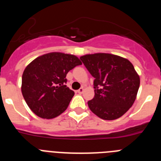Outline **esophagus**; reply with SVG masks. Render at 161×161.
Here are the masks:
<instances>
[{
	"label": "esophagus",
	"mask_w": 161,
	"mask_h": 161,
	"mask_svg": "<svg viewBox=\"0 0 161 161\" xmlns=\"http://www.w3.org/2000/svg\"><path fill=\"white\" fill-rule=\"evenodd\" d=\"M76 92H77L78 93H83V92H84V88L81 87V88H80V89H78V90L76 91Z\"/></svg>",
	"instance_id": "1"
}]
</instances>
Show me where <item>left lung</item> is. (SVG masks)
Listing matches in <instances>:
<instances>
[{
    "label": "left lung",
    "instance_id": "8db88e82",
    "mask_svg": "<svg viewBox=\"0 0 161 161\" xmlns=\"http://www.w3.org/2000/svg\"><path fill=\"white\" fill-rule=\"evenodd\" d=\"M94 77V97L88 102L93 114L104 120L123 116L136 101L140 80L128 59L108 53L80 58Z\"/></svg>",
    "mask_w": 161,
    "mask_h": 161
}]
</instances>
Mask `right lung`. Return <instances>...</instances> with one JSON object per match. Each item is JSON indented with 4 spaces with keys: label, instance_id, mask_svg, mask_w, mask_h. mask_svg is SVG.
Instances as JSON below:
<instances>
[{
    "label": "right lung",
    "instance_id": "add662e5",
    "mask_svg": "<svg viewBox=\"0 0 161 161\" xmlns=\"http://www.w3.org/2000/svg\"><path fill=\"white\" fill-rule=\"evenodd\" d=\"M81 62L76 55L51 52L38 56L22 74V93L37 116L51 119L64 112L74 96L67 85L68 72Z\"/></svg>",
    "mask_w": 161,
    "mask_h": 161
}]
</instances>
